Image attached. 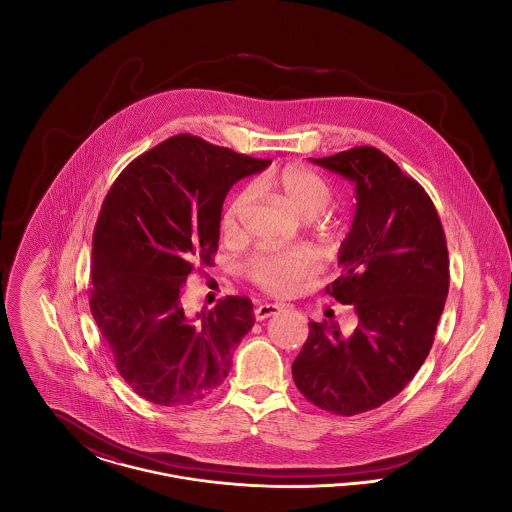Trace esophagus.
Masks as SVG:
<instances>
[{
	"instance_id": "34e87169",
	"label": "esophagus",
	"mask_w": 512,
	"mask_h": 512,
	"mask_svg": "<svg viewBox=\"0 0 512 512\" xmlns=\"http://www.w3.org/2000/svg\"><path fill=\"white\" fill-rule=\"evenodd\" d=\"M282 311V305H274V303H263L255 309V318L257 320H267L272 315H278Z\"/></svg>"
}]
</instances>
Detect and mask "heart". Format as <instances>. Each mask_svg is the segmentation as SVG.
<instances>
[{
  "mask_svg": "<svg viewBox=\"0 0 512 512\" xmlns=\"http://www.w3.org/2000/svg\"><path fill=\"white\" fill-rule=\"evenodd\" d=\"M268 186L278 194L301 219H315L326 211L332 201V188L318 172L301 165H290L278 172ZM265 184H259L263 190ZM253 201V192L244 190L236 195L222 215V234L228 240H238L244 234L245 211ZM317 270L315 259L307 249L284 251H257L244 263V274L249 282L270 295H290L303 282L311 280Z\"/></svg>",
  "mask_w": 512,
  "mask_h": 512,
  "instance_id": "b5f03b06",
  "label": "heart"
}]
</instances>
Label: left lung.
<instances>
[{"label":"left lung","mask_w":512,"mask_h":512,"mask_svg":"<svg viewBox=\"0 0 512 512\" xmlns=\"http://www.w3.org/2000/svg\"><path fill=\"white\" fill-rule=\"evenodd\" d=\"M355 184V217L341 242V276L326 293L353 305L349 336L338 322H309L292 365L313 405L353 416L390 401L426 361L449 292V255L424 188L376 147L311 159Z\"/></svg>","instance_id":"1"}]
</instances>
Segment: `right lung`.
<instances>
[{
  "instance_id": "1",
  "label": "right lung",
  "mask_w": 512,
  "mask_h": 512,
  "mask_svg": "<svg viewBox=\"0 0 512 512\" xmlns=\"http://www.w3.org/2000/svg\"><path fill=\"white\" fill-rule=\"evenodd\" d=\"M270 161L178 134L134 159L105 195L92 242L90 311L124 382L149 403L194 405L219 390L251 330V299L188 317L180 292L219 247L230 188Z\"/></svg>"
}]
</instances>
